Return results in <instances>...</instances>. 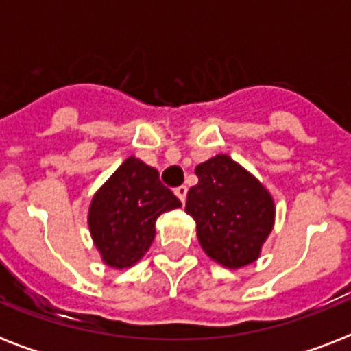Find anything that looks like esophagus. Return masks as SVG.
<instances>
[{
    "mask_svg": "<svg viewBox=\"0 0 351 351\" xmlns=\"http://www.w3.org/2000/svg\"><path fill=\"white\" fill-rule=\"evenodd\" d=\"M175 195L180 198L182 204H186V198H187V187L186 186H180L175 189Z\"/></svg>",
    "mask_w": 351,
    "mask_h": 351,
    "instance_id": "esophagus-1",
    "label": "esophagus"
}]
</instances>
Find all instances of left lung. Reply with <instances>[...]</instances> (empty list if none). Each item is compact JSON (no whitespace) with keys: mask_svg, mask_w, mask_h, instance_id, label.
<instances>
[{"mask_svg":"<svg viewBox=\"0 0 351 351\" xmlns=\"http://www.w3.org/2000/svg\"><path fill=\"white\" fill-rule=\"evenodd\" d=\"M195 173L198 184L187 193L186 213L197 222L206 255L230 269L255 262L275 224L269 191L228 154L198 164Z\"/></svg>","mask_w":351,"mask_h":351,"instance_id":"8db88e82","label":"left lung"}]
</instances>
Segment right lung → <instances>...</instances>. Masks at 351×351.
<instances>
[{
	"instance_id": "obj_1",
	"label": "right lung",
	"mask_w": 351,
	"mask_h": 351,
	"mask_svg": "<svg viewBox=\"0 0 351 351\" xmlns=\"http://www.w3.org/2000/svg\"><path fill=\"white\" fill-rule=\"evenodd\" d=\"M182 202L160 182L158 171L129 156L90 200V237L107 266H134L154 240L160 215Z\"/></svg>"
}]
</instances>
